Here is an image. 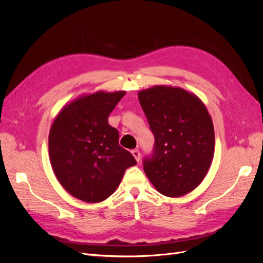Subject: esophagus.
<instances>
[{"mask_svg":"<svg viewBox=\"0 0 263 263\" xmlns=\"http://www.w3.org/2000/svg\"><path fill=\"white\" fill-rule=\"evenodd\" d=\"M132 155L135 157V159H136L137 162H139V161H140V153H139V150H138V149H134V150H132Z\"/></svg>","mask_w":263,"mask_h":263,"instance_id":"esophagus-1","label":"esophagus"}]
</instances>
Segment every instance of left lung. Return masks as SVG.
Wrapping results in <instances>:
<instances>
[{"instance_id": "8db88e82", "label": "left lung", "mask_w": 263, "mask_h": 263, "mask_svg": "<svg viewBox=\"0 0 263 263\" xmlns=\"http://www.w3.org/2000/svg\"><path fill=\"white\" fill-rule=\"evenodd\" d=\"M139 103L155 137L144 170L163 195L176 197L195 189L214 156L212 118L195 95L180 87L155 86L140 91Z\"/></svg>"}]
</instances>
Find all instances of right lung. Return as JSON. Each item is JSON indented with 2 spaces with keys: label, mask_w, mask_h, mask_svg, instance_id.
<instances>
[{
  "label": "right lung",
  "mask_w": 263,
  "mask_h": 263,
  "mask_svg": "<svg viewBox=\"0 0 263 263\" xmlns=\"http://www.w3.org/2000/svg\"><path fill=\"white\" fill-rule=\"evenodd\" d=\"M125 92H98L76 100L55 117L49 134V157L60 184L87 203L114 193L134 156L119 146L108 116Z\"/></svg>",
  "instance_id": "right-lung-1"
}]
</instances>
